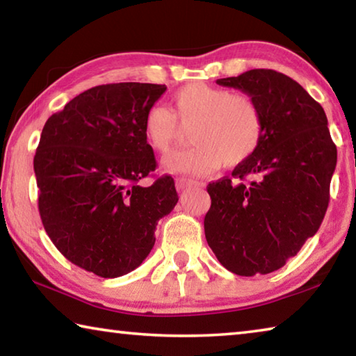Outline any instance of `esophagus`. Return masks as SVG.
I'll return each instance as SVG.
<instances>
[{
  "mask_svg": "<svg viewBox=\"0 0 356 356\" xmlns=\"http://www.w3.org/2000/svg\"><path fill=\"white\" fill-rule=\"evenodd\" d=\"M201 184L195 179H188V177H177L176 179V188L177 191H185L190 186H200Z\"/></svg>",
  "mask_w": 356,
  "mask_h": 356,
  "instance_id": "1",
  "label": "esophagus"
}]
</instances>
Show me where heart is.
<instances>
[{
  "mask_svg": "<svg viewBox=\"0 0 356 356\" xmlns=\"http://www.w3.org/2000/svg\"><path fill=\"white\" fill-rule=\"evenodd\" d=\"M171 105L172 111L163 105L150 106L143 120L146 143L159 154L170 152L182 129H191L193 146L163 160L168 172L204 176L222 165H242L261 147L264 116L250 95L191 83L176 91Z\"/></svg>",
  "mask_w": 356,
  "mask_h": 356,
  "instance_id": "heart-1",
  "label": "heart"
}]
</instances>
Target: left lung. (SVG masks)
Returning <instances> with one entry per match:
<instances>
[{
  "mask_svg": "<svg viewBox=\"0 0 356 356\" xmlns=\"http://www.w3.org/2000/svg\"><path fill=\"white\" fill-rule=\"evenodd\" d=\"M216 84L254 99L264 116L257 152L232 179L207 185V243L229 272L267 275L281 268L322 225L337 150L321 104L291 76L252 69Z\"/></svg>",
  "mask_w": 356,
  "mask_h": 356,
  "instance_id": "left-lung-1",
  "label": "left lung"
}]
</instances>
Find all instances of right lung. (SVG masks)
<instances>
[{
    "label": "right lung",
    "mask_w": 356,
    "mask_h": 356,
    "mask_svg": "<svg viewBox=\"0 0 356 356\" xmlns=\"http://www.w3.org/2000/svg\"><path fill=\"white\" fill-rule=\"evenodd\" d=\"M165 84H102L48 120L34 155L39 213L59 252L102 278L140 267L155 227L179 201L171 176L150 186L154 150L143 134Z\"/></svg>",
    "instance_id": "add662e5"
}]
</instances>
